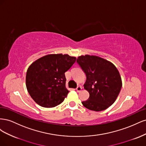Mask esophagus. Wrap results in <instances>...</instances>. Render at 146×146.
Segmentation results:
<instances>
[{
	"label": "esophagus",
	"mask_w": 146,
	"mask_h": 146,
	"mask_svg": "<svg viewBox=\"0 0 146 146\" xmlns=\"http://www.w3.org/2000/svg\"><path fill=\"white\" fill-rule=\"evenodd\" d=\"M82 90V87L80 86H78L77 88H76V91L77 92H80Z\"/></svg>",
	"instance_id": "obj_1"
}]
</instances>
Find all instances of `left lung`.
I'll use <instances>...</instances> for the list:
<instances>
[{
  "mask_svg": "<svg viewBox=\"0 0 146 146\" xmlns=\"http://www.w3.org/2000/svg\"><path fill=\"white\" fill-rule=\"evenodd\" d=\"M77 62L86 74L84 88L90 94L89 98L82 104L95 111L107 109L116 100L122 88L121 78L116 66L100 57L88 55L78 56Z\"/></svg>",
  "mask_w": 146,
  "mask_h": 146,
  "instance_id": "1",
  "label": "left lung"
}]
</instances>
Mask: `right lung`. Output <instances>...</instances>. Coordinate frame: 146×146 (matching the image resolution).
Instances as JSON below:
<instances>
[{
	"label": "right lung",
	"instance_id": "1",
	"mask_svg": "<svg viewBox=\"0 0 146 146\" xmlns=\"http://www.w3.org/2000/svg\"><path fill=\"white\" fill-rule=\"evenodd\" d=\"M76 58L65 54H50L35 61L27 69L26 87L34 101L42 107L60 104L67 96L64 73Z\"/></svg>",
	"mask_w": 146,
	"mask_h": 146
}]
</instances>
